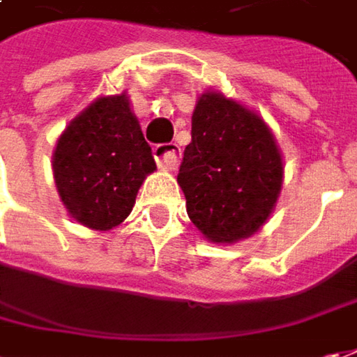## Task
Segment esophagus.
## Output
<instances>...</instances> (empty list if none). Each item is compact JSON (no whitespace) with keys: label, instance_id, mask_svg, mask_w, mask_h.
Masks as SVG:
<instances>
[{"label":"esophagus","instance_id":"esophagus-1","mask_svg":"<svg viewBox=\"0 0 357 357\" xmlns=\"http://www.w3.org/2000/svg\"><path fill=\"white\" fill-rule=\"evenodd\" d=\"M179 155H181V149L178 144H160L153 148V158L163 169H176L179 163Z\"/></svg>","mask_w":357,"mask_h":357}]
</instances>
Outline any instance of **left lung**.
Segmentation results:
<instances>
[{
	"label": "left lung",
	"instance_id": "left-lung-1",
	"mask_svg": "<svg viewBox=\"0 0 357 357\" xmlns=\"http://www.w3.org/2000/svg\"><path fill=\"white\" fill-rule=\"evenodd\" d=\"M282 178V155L264 119L222 93H204L178 174L195 227L215 243L252 236L270 218Z\"/></svg>",
	"mask_w": 357,
	"mask_h": 357
}]
</instances>
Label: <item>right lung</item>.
Returning a JSON list of instances; mask_svg holds the SVG:
<instances>
[{"instance_id": "add662e5", "label": "right lung", "mask_w": 357, "mask_h": 357, "mask_svg": "<svg viewBox=\"0 0 357 357\" xmlns=\"http://www.w3.org/2000/svg\"><path fill=\"white\" fill-rule=\"evenodd\" d=\"M155 169L151 148L123 96L93 101L57 139L54 178L70 215L91 229H112L132 211Z\"/></svg>"}]
</instances>
